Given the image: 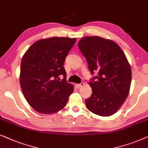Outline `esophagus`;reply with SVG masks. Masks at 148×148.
I'll return each instance as SVG.
<instances>
[{
  "mask_svg": "<svg viewBox=\"0 0 148 148\" xmlns=\"http://www.w3.org/2000/svg\"><path fill=\"white\" fill-rule=\"evenodd\" d=\"M84 84V83H83V82H82V83H80V84H76V86H77L78 88H80V87H82V86H83Z\"/></svg>",
  "mask_w": 148,
  "mask_h": 148,
  "instance_id": "obj_1",
  "label": "esophagus"
}]
</instances>
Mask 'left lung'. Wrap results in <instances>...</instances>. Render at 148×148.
Here are the masks:
<instances>
[{
    "instance_id": "left-lung-1",
    "label": "left lung",
    "mask_w": 148,
    "mask_h": 148,
    "mask_svg": "<svg viewBox=\"0 0 148 148\" xmlns=\"http://www.w3.org/2000/svg\"><path fill=\"white\" fill-rule=\"evenodd\" d=\"M78 45L90 72L97 74L88 82L92 93L86 99V108L101 116L113 115L125 101L131 87V68L127 57L114 41L100 36L84 37Z\"/></svg>"
}]
</instances>
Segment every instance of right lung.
<instances>
[{
	"label": "right lung",
	"instance_id": "obj_1",
	"mask_svg": "<svg viewBox=\"0 0 148 148\" xmlns=\"http://www.w3.org/2000/svg\"><path fill=\"white\" fill-rule=\"evenodd\" d=\"M76 38L51 37L33 43L23 56L19 82L27 103L38 113L51 114L62 110L74 91L66 81L64 64ZM60 75L64 78L60 80Z\"/></svg>",
	"mask_w": 148,
	"mask_h": 148
}]
</instances>
